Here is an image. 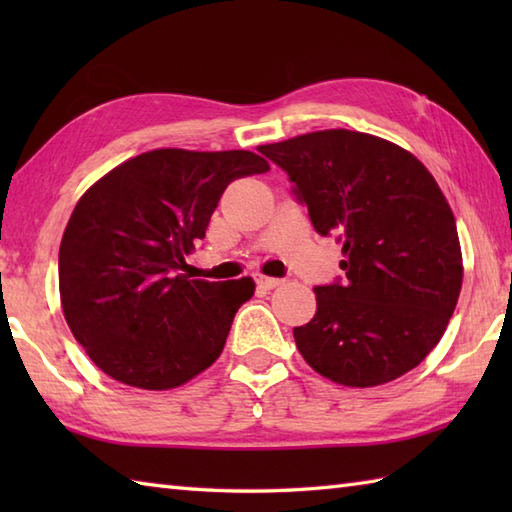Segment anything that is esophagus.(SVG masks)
Returning a JSON list of instances; mask_svg holds the SVG:
<instances>
[{
    "mask_svg": "<svg viewBox=\"0 0 512 512\" xmlns=\"http://www.w3.org/2000/svg\"><path fill=\"white\" fill-rule=\"evenodd\" d=\"M257 286L264 288V290H273L275 286L281 284V279H275V277H264V275H257Z\"/></svg>",
    "mask_w": 512,
    "mask_h": 512,
    "instance_id": "esophagus-1",
    "label": "esophagus"
}]
</instances>
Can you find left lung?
<instances>
[{
  "mask_svg": "<svg viewBox=\"0 0 512 512\" xmlns=\"http://www.w3.org/2000/svg\"><path fill=\"white\" fill-rule=\"evenodd\" d=\"M259 151L288 173L314 231L343 244L345 277L314 286L317 314L292 330L306 363L347 387L383 385L420 365L462 288L455 217L427 167L350 129Z\"/></svg>",
  "mask_w": 512,
  "mask_h": 512,
  "instance_id": "left-lung-1",
  "label": "left lung"
}]
</instances>
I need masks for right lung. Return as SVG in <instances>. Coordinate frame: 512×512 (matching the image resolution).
<instances>
[{
	"label": "right lung",
	"mask_w": 512,
	"mask_h": 512,
	"mask_svg": "<svg viewBox=\"0 0 512 512\" xmlns=\"http://www.w3.org/2000/svg\"><path fill=\"white\" fill-rule=\"evenodd\" d=\"M253 151L154 149L88 189L61 239L65 321L94 365L118 383L171 389L222 354L250 277L180 275L224 189L268 171Z\"/></svg>",
	"instance_id": "add662e5"
}]
</instances>
